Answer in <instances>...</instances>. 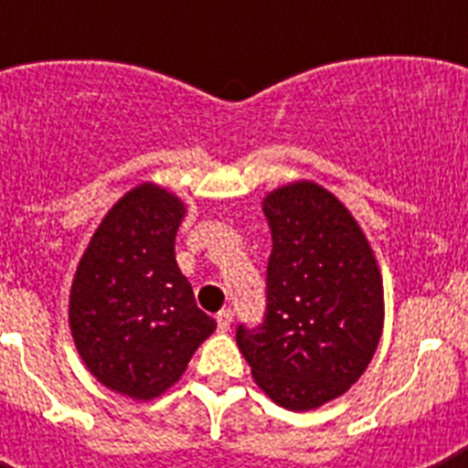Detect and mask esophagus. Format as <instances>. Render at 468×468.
I'll list each match as a JSON object with an SVG mask.
<instances>
[{
	"mask_svg": "<svg viewBox=\"0 0 468 468\" xmlns=\"http://www.w3.org/2000/svg\"><path fill=\"white\" fill-rule=\"evenodd\" d=\"M231 321H234V314H231L229 309H222V312L218 314V328H220L222 333H227V330L231 328Z\"/></svg>",
	"mask_w": 468,
	"mask_h": 468,
	"instance_id": "esophagus-1",
	"label": "esophagus"
}]
</instances>
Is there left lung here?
<instances>
[{
  "mask_svg": "<svg viewBox=\"0 0 468 468\" xmlns=\"http://www.w3.org/2000/svg\"><path fill=\"white\" fill-rule=\"evenodd\" d=\"M271 229L267 312L237 328L253 379L276 405L316 410L366 373L382 337L384 288L366 234L312 180L264 197Z\"/></svg>",
  "mask_w": 468,
  "mask_h": 468,
  "instance_id": "8db88e82",
  "label": "left lung"
}]
</instances>
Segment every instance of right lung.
I'll return each instance as SVG.
<instances>
[{
  "instance_id": "add662e5",
  "label": "right lung",
  "mask_w": 468,
  "mask_h": 468,
  "mask_svg": "<svg viewBox=\"0 0 468 468\" xmlns=\"http://www.w3.org/2000/svg\"><path fill=\"white\" fill-rule=\"evenodd\" d=\"M183 218L176 194L138 185L107 210L72 279L74 346L98 382L128 399L171 388L215 330L176 262Z\"/></svg>"
}]
</instances>
